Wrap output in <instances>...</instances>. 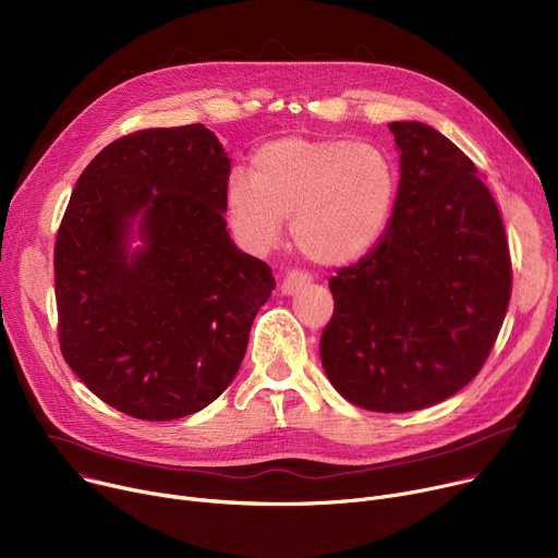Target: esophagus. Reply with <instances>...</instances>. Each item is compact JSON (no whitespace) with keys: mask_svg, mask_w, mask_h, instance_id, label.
I'll list each match as a JSON object with an SVG mask.
<instances>
[{"mask_svg":"<svg viewBox=\"0 0 558 558\" xmlns=\"http://www.w3.org/2000/svg\"><path fill=\"white\" fill-rule=\"evenodd\" d=\"M310 282H312V278H310L307 274H302V271H289V274L282 278L280 293H282V295H295L298 291L305 289Z\"/></svg>","mask_w":558,"mask_h":558,"instance_id":"esophagus-1","label":"esophagus"}]
</instances>
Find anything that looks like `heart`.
<instances>
[{
	"label": "heart",
	"mask_w": 558,
	"mask_h": 558,
	"mask_svg": "<svg viewBox=\"0 0 558 558\" xmlns=\"http://www.w3.org/2000/svg\"><path fill=\"white\" fill-rule=\"evenodd\" d=\"M398 171L372 142L289 135L253 150L251 175L233 171L227 211L246 246L271 248L291 218L293 244L323 267L365 258L396 207Z\"/></svg>",
	"instance_id": "heart-1"
}]
</instances>
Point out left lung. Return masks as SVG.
I'll list each match as a JSON object with an SVG mask.
<instances>
[{"mask_svg":"<svg viewBox=\"0 0 558 558\" xmlns=\"http://www.w3.org/2000/svg\"><path fill=\"white\" fill-rule=\"evenodd\" d=\"M400 180L383 240L329 280L320 361L369 412L432 408L483 367L508 312L512 263L474 162L423 122H391Z\"/></svg>","mask_w":558,"mask_h":558,"instance_id":"left-lung-1","label":"left lung"}]
</instances>
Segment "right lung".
<instances>
[{"label": "right lung", "mask_w": 558, "mask_h": 558, "mask_svg": "<svg viewBox=\"0 0 558 558\" xmlns=\"http://www.w3.org/2000/svg\"><path fill=\"white\" fill-rule=\"evenodd\" d=\"M229 171L205 124L146 129L99 150L71 193L56 242L62 353L133 418L211 404L276 289L227 231Z\"/></svg>", "instance_id": "right-lung-1"}]
</instances>
